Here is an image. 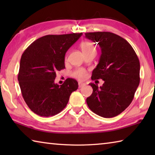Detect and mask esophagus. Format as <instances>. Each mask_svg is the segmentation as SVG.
Returning a JSON list of instances; mask_svg holds the SVG:
<instances>
[{
    "mask_svg": "<svg viewBox=\"0 0 155 155\" xmlns=\"http://www.w3.org/2000/svg\"><path fill=\"white\" fill-rule=\"evenodd\" d=\"M85 83H81V82L78 83V87H79V88L82 87H83V86H85Z\"/></svg>",
    "mask_w": 155,
    "mask_h": 155,
    "instance_id": "obj_1",
    "label": "esophagus"
}]
</instances>
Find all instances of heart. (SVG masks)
Returning <instances> with one entry per match:
<instances>
[{
	"instance_id": "1",
	"label": "heart",
	"mask_w": 155,
	"mask_h": 155,
	"mask_svg": "<svg viewBox=\"0 0 155 155\" xmlns=\"http://www.w3.org/2000/svg\"><path fill=\"white\" fill-rule=\"evenodd\" d=\"M81 48L82 50L84 55L91 53V52H96V47L94 46V44L90 41H84L81 44ZM72 76L73 77L77 78L78 80H84L87 78V71L83 68H78L72 72Z\"/></svg>"
}]
</instances>
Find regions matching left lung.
I'll return each mask as SVG.
<instances>
[{
    "mask_svg": "<svg viewBox=\"0 0 155 155\" xmlns=\"http://www.w3.org/2000/svg\"><path fill=\"white\" fill-rule=\"evenodd\" d=\"M85 38L101 48L99 63L91 79H103V86L90 83L93 89L86 102L91 111L109 118L130 105L140 81V64L134 49L122 37L111 32L86 33Z\"/></svg>",
    "mask_w": 155,
    "mask_h": 155,
    "instance_id": "8db88e82",
    "label": "left lung"
}]
</instances>
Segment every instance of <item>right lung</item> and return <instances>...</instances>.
I'll list each match as a JSON object with an SVG mask.
<instances>
[{"mask_svg":"<svg viewBox=\"0 0 155 155\" xmlns=\"http://www.w3.org/2000/svg\"><path fill=\"white\" fill-rule=\"evenodd\" d=\"M82 34L43 36L22 54L18 80L25 103L37 115L50 117L59 114L78 89L74 78H67L61 85L54 81L56 72L65 68V52Z\"/></svg>","mask_w":155,"mask_h":155,"instance_id":"add662e5","label":"right lung"}]
</instances>
